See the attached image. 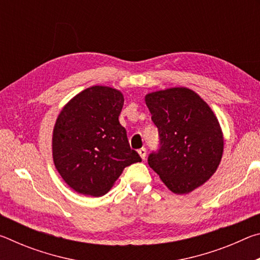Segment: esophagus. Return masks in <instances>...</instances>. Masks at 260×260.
Wrapping results in <instances>:
<instances>
[{
	"instance_id": "esophagus-1",
	"label": "esophagus",
	"mask_w": 260,
	"mask_h": 260,
	"mask_svg": "<svg viewBox=\"0 0 260 260\" xmlns=\"http://www.w3.org/2000/svg\"><path fill=\"white\" fill-rule=\"evenodd\" d=\"M138 152H139V155H140L141 158H142V159H146V156H147V149L146 148H141Z\"/></svg>"
}]
</instances>
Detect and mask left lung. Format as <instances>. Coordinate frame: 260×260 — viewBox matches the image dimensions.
<instances>
[{"instance_id":"8db88e82","label":"left lung","mask_w":260,"mask_h":260,"mask_svg":"<svg viewBox=\"0 0 260 260\" xmlns=\"http://www.w3.org/2000/svg\"><path fill=\"white\" fill-rule=\"evenodd\" d=\"M160 148L149 166L174 193H188L212 177L221 161L223 135L212 110L199 94L174 87L146 95Z\"/></svg>"}]
</instances>
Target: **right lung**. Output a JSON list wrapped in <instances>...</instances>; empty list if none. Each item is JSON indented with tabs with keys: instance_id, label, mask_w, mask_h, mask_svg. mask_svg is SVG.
I'll use <instances>...</instances> for the list:
<instances>
[{
	"instance_id": "right-lung-1",
	"label": "right lung",
	"mask_w": 260,
	"mask_h": 260,
	"mask_svg": "<svg viewBox=\"0 0 260 260\" xmlns=\"http://www.w3.org/2000/svg\"><path fill=\"white\" fill-rule=\"evenodd\" d=\"M121 91L93 86L61 109L52 132V159L69 187L86 196L107 193L126 166L141 161L119 114Z\"/></svg>"
}]
</instances>
